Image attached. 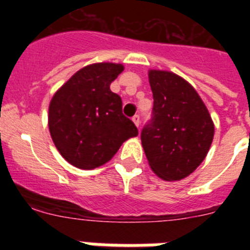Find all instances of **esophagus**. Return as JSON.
<instances>
[{"label":"esophagus","mask_w":250,"mask_h":250,"mask_svg":"<svg viewBox=\"0 0 250 250\" xmlns=\"http://www.w3.org/2000/svg\"><path fill=\"white\" fill-rule=\"evenodd\" d=\"M132 121H134V124L139 127V125H140V116H139L138 114L134 115V116H132Z\"/></svg>","instance_id":"obj_1"}]
</instances>
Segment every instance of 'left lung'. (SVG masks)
<instances>
[{
    "label": "left lung",
    "mask_w": 250,
    "mask_h": 250,
    "mask_svg": "<svg viewBox=\"0 0 250 250\" xmlns=\"http://www.w3.org/2000/svg\"><path fill=\"white\" fill-rule=\"evenodd\" d=\"M152 115L141 130V144L159 178L174 182L203 163L214 138L207 106L190 83L170 71L150 70Z\"/></svg>",
    "instance_id": "left-lung-1"
}]
</instances>
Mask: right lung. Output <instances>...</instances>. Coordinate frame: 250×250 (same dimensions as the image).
<instances>
[{"instance_id": "add662e5", "label": "right lung", "mask_w": 250, "mask_h": 250, "mask_svg": "<svg viewBox=\"0 0 250 250\" xmlns=\"http://www.w3.org/2000/svg\"><path fill=\"white\" fill-rule=\"evenodd\" d=\"M124 71L121 63L85 66L52 96L48 129L55 146L79 169H95L118 152L127 139L138 136L135 124L123 114V101L110 83Z\"/></svg>"}]
</instances>
